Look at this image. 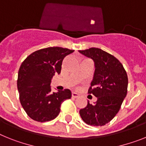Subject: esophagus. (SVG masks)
<instances>
[{
  "mask_svg": "<svg viewBox=\"0 0 146 146\" xmlns=\"http://www.w3.org/2000/svg\"><path fill=\"white\" fill-rule=\"evenodd\" d=\"M79 96V94H76V93H75V92H73L72 93V98H73V99H76V98H77Z\"/></svg>",
  "mask_w": 146,
  "mask_h": 146,
  "instance_id": "1",
  "label": "esophagus"
}]
</instances>
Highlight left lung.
<instances>
[{"mask_svg":"<svg viewBox=\"0 0 146 146\" xmlns=\"http://www.w3.org/2000/svg\"><path fill=\"white\" fill-rule=\"evenodd\" d=\"M79 52L94 60L95 72L88 94L97 98L94 103L88 102L79 114L88 125H105L117 115L127 95V73L116 57L101 49L91 47Z\"/></svg>","mask_w":146,"mask_h":146,"instance_id":"1","label":"left lung"}]
</instances>
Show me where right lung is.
<instances>
[{
  "label": "right lung",
  "instance_id": "obj_1",
  "mask_svg": "<svg viewBox=\"0 0 146 146\" xmlns=\"http://www.w3.org/2000/svg\"><path fill=\"white\" fill-rule=\"evenodd\" d=\"M73 50L58 46L35 51L22 62L18 70L17 86L21 104L27 115L37 122L54 119L60 113L61 105L70 99L69 89L51 91V79L59 74L64 58Z\"/></svg>",
  "mask_w": 146,
  "mask_h": 146
}]
</instances>
